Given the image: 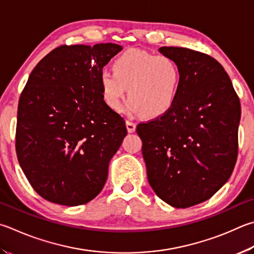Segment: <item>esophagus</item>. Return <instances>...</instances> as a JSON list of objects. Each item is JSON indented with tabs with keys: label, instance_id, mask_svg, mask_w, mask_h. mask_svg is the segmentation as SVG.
Here are the masks:
<instances>
[{
	"label": "esophagus",
	"instance_id": "esophagus-1",
	"mask_svg": "<svg viewBox=\"0 0 254 254\" xmlns=\"http://www.w3.org/2000/svg\"><path fill=\"white\" fill-rule=\"evenodd\" d=\"M126 126H127V132L128 133H133V132L135 131V127H136L135 123H133L131 121H127L126 122Z\"/></svg>",
	"mask_w": 254,
	"mask_h": 254
}]
</instances>
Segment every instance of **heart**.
Returning <instances> with one entry per match:
<instances>
[{
	"label": "heart",
	"mask_w": 254,
	"mask_h": 254,
	"mask_svg": "<svg viewBox=\"0 0 254 254\" xmlns=\"http://www.w3.org/2000/svg\"><path fill=\"white\" fill-rule=\"evenodd\" d=\"M113 72L100 74L101 94L114 112H121L127 91V111L159 118L173 108L182 84V71L172 58L132 49L114 60ZM129 90H127V87Z\"/></svg>",
	"instance_id": "b5f03b06"
}]
</instances>
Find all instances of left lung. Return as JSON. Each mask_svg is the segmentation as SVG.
<instances>
[{
    "label": "left lung",
    "mask_w": 254,
    "mask_h": 254,
    "mask_svg": "<svg viewBox=\"0 0 254 254\" xmlns=\"http://www.w3.org/2000/svg\"><path fill=\"white\" fill-rule=\"evenodd\" d=\"M159 52L181 67L179 98L168 113L140 123L136 132L151 188L168 204L184 209L210 199L231 177L241 105L215 59L186 48Z\"/></svg>",
    "instance_id": "obj_1"
}]
</instances>
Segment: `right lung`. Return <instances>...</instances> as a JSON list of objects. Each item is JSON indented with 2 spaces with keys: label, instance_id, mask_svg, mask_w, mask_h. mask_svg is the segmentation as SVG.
I'll use <instances>...</instances> for the list:
<instances>
[{
  "label": "right lung",
  "instance_id": "right-lung-1",
  "mask_svg": "<svg viewBox=\"0 0 254 254\" xmlns=\"http://www.w3.org/2000/svg\"><path fill=\"white\" fill-rule=\"evenodd\" d=\"M121 45H61L36 64L17 108L15 149L32 188L53 203H87L102 191L127 135L104 103L100 74Z\"/></svg>",
  "mask_w": 254,
  "mask_h": 254
}]
</instances>
